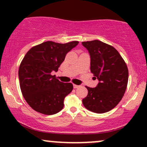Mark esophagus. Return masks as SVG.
Here are the masks:
<instances>
[{"mask_svg":"<svg viewBox=\"0 0 147 147\" xmlns=\"http://www.w3.org/2000/svg\"><path fill=\"white\" fill-rule=\"evenodd\" d=\"M79 86H79V85H76V84H73V87H74V88H79Z\"/></svg>","mask_w":147,"mask_h":147,"instance_id":"34e87169","label":"esophagus"}]
</instances>
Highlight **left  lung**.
Instances as JSON below:
<instances>
[{"mask_svg": "<svg viewBox=\"0 0 147 147\" xmlns=\"http://www.w3.org/2000/svg\"><path fill=\"white\" fill-rule=\"evenodd\" d=\"M90 57V71L99 80L95 88L86 86L88 95L82 99L88 110L104 113L119 104L125 92L129 70L122 57L115 48L94 40L82 42Z\"/></svg>", "mask_w": 147, "mask_h": 147, "instance_id": "8db88e82", "label": "left lung"}]
</instances>
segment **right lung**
<instances>
[{"instance_id":"right-lung-1","label":"right lung","mask_w":147,"mask_h":147,"mask_svg":"<svg viewBox=\"0 0 147 147\" xmlns=\"http://www.w3.org/2000/svg\"><path fill=\"white\" fill-rule=\"evenodd\" d=\"M78 43L45 41L32 47L25 55L18 70L20 87L25 101L36 112L50 115L63 108L64 99L73 86L60 82L51 72L58 71L67 53Z\"/></svg>"}]
</instances>
